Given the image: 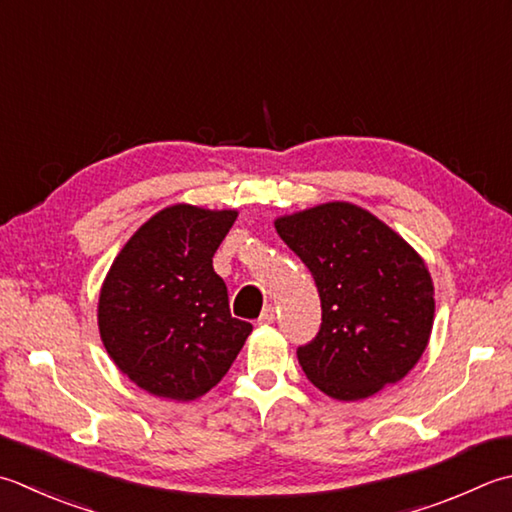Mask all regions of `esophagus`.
Here are the masks:
<instances>
[{
    "mask_svg": "<svg viewBox=\"0 0 512 512\" xmlns=\"http://www.w3.org/2000/svg\"><path fill=\"white\" fill-rule=\"evenodd\" d=\"M259 324H273L275 322V308L273 306H264V310H262V315H259V319H257Z\"/></svg>",
    "mask_w": 512,
    "mask_h": 512,
    "instance_id": "obj_1",
    "label": "esophagus"
}]
</instances>
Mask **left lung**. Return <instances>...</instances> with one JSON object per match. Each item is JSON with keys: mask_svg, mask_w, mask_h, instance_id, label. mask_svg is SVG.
Here are the masks:
<instances>
[{"mask_svg": "<svg viewBox=\"0 0 512 512\" xmlns=\"http://www.w3.org/2000/svg\"><path fill=\"white\" fill-rule=\"evenodd\" d=\"M308 266L322 326L297 348L299 366L342 402L375 395L408 375L428 346L435 299L424 259L368 210L330 202L275 219Z\"/></svg>", "mask_w": 512, "mask_h": 512, "instance_id": "1", "label": "left lung"}]
</instances>
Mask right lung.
<instances>
[{"mask_svg":"<svg viewBox=\"0 0 512 512\" xmlns=\"http://www.w3.org/2000/svg\"><path fill=\"white\" fill-rule=\"evenodd\" d=\"M237 210L175 204L119 250L99 293L106 353L146 393L190 402L219 384L250 335L213 257Z\"/></svg>","mask_w":512,"mask_h":512,"instance_id":"right-lung-1","label":"right lung"}]
</instances>
